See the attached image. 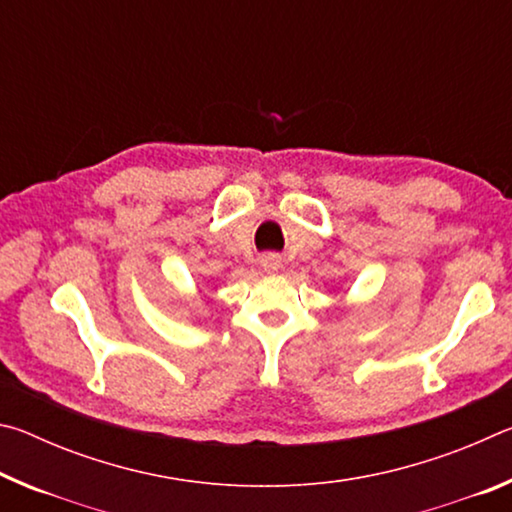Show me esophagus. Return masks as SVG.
<instances>
[{"instance_id": "obj_1", "label": "esophagus", "mask_w": 512, "mask_h": 512, "mask_svg": "<svg viewBox=\"0 0 512 512\" xmlns=\"http://www.w3.org/2000/svg\"><path fill=\"white\" fill-rule=\"evenodd\" d=\"M259 266H262V271L264 273H277L282 268V259L277 257V255H273V253H268V255H262V259H259Z\"/></svg>"}]
</instances>
